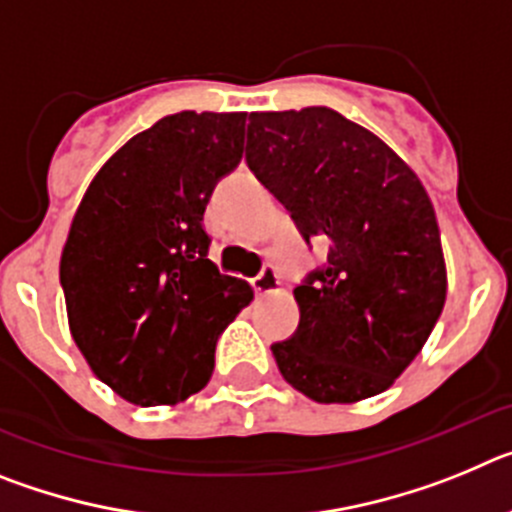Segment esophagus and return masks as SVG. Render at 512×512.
I'll return each mask as SVG.
<instances>
[{"instance_id": "1", "label": "esophagus", "mask_w": 512, "mask_h": 512, "mask_svg": "<svg viewBox=\"0 0 512 512\" xmlns=\"http://www.w3.org/2000/svg\"><path fill=\"white\" fill-rule=\"evenodd\" d=\"M251 284H253V289H256V295H271V292H277L279 284L282 282H279L277 269H274L271 264H264L261 266L259 274L251 279Z\"/></svg>"}]
</instances>
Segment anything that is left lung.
<instances>
[{
    "mask_svg": "<svg viewBox=\"0 0 512 512\" xmlns=\"http://www.w3.org/2000/svg\"><path fill=\"white\" fill-rule=\"evenodd\" d=\"M246 164L310 241L328 243L295 300L300 325L271 343L279 372L315 402L384 392L446 302L436 212L384 140L330 107L251 112Z\"/></svg>",
    "mask_w": 512,
    "mask_h": 512,
    "instance_id": "8db88e82",
    "label": "left lung"
}]
</instances>
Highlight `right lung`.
I'll list each match as a JSON object with an SVG mask.
<instances>
[{
	"label": "right lung",
	"instance_id": "right-lung-1",
	"mask_svg": "<svg viewBox=\"0 0 512 512\" xmlns=\"http://www.w3.org/2000/svg\"><path fill=\"white\" fill-rule=\"evenodd\" d=\"M246 112H176L130 138L89 184L61 253L71 336L128 402L200 392L253 289L207 259L202 217L241 164Z\"/></svg>",
	"mask_w": 512,
	"mask_h": 512
}]
</instances>
